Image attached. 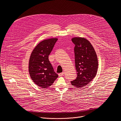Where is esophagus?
Returning a JSON list of instances; mask_svg holds the SVG:
<instances>
[{
    "label": "esophagus",
    "instance_id": "34e87169",
    "mask_svg": "<svg viewBox=\"0 0 121 121\" xmlns=\"http://www.w3.org/2000/svg\"><path fill=\"white\" fill-rule=\"evenodd\" d=\"M64 72H62V73H59L58 74V75H59V77H61V76H63L64 75Z\"/></svg>",
    "mask_w": 121,
    "mask_h": 121
}]
</instances>
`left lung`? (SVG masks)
Here are the masks:
<instances>
[{"label":"left lung","instance_id":"left-lung-1","mask_svg":"<svg viewBox=\"0 0 121 121\" xmlns=\"http://www.w3.org/2000/svg\"><path fill=\"white\" fill-rule=\"evenodd\" d=\"M74 47L77 78L71 81L74 87L80 88L88 85L95 77L98 67V58L91 43L84 38L72 39Z\"/></svg>","mask_w":121,"mask_h":121}]
</instances>
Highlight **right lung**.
I'll list each match as a JSON object with an SVG mask.
<instances>
[{"label":"right lung","mask_w":121,"mask_h":121,"mask_svg":"<svg viewBox=\"0 0 121 121\" xmlns=\"http://www.w3.org/2000/svg\"><path fill=\"white\" fill-rule=\"evenodd\" d=\"M57 40L51 38L42 41L34 48L30 56L29 64L30 77L34 83L42 88L50 87L58 77L48 59Z\"/></svg>","instance_id":"right-lung-1"}]
</instances>
